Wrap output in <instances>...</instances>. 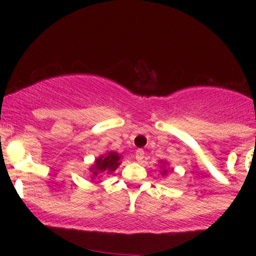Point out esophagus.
Returning <instances> with one entry per match:
<instances>
[{"label":"esophagus","instance_id":"obj_1","mask_svg":"<svg viewBox=\"0 0 256 256\" xmlns=\"http://www.w3.org/2000/svg\"><path fill=\"white\" fill-rule=\"evenodd\" d=\"M144 150L143 149H137L136 152H134V158H136L137 161H140L143 158H144Z\"/></svg>","mask_w":256,"mask_h":256}]
</instances>
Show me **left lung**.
<instances>
[{
    "label": "left lung",
    "instance_id": "obj_1",
    "mask_svg": "<svg viewBox=\"0 0 256 256\" xmlns=\"http://www.w3.org/2000/svg\"><path fill=\"white\" fill-rule=\"evenodd\" d=\"M164 172H166V171H164Z\"/></svg>",
    "mask_w": 256,
    "mask_h": 256
}]
</instances>
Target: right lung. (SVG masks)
<instances>
[{
	"label": "right lung",
	"instance_id": "right-lung-1",
	"mask_svg": "<svg viewBox=\"0 0 256 256\" xmlns=\"http://www.w3.org/2000/svg\"><path fill=\"white\" fill-rule=\"evenodd\" d=\"M119 158H120L119 155L113 152H108V154L104 155V156L96 158L95 165H94L92 168H91V171L94 173V177L102 172L110 173V172L116 171V167L120 165Z\"/></svg>",
	"mask_w": 256,
	"mask_h": 256
}]
</instances>
